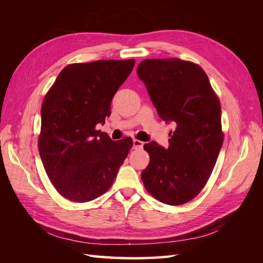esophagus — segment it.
<instances>
[{"label":"esophagus","instance_id":"obj_1","mask_svg":"<svg viewBox=\"0 0 263 263\" xmlns=\"http://www.w3.org/2000/svg\"><path fill=\"white\" fill-rule=\"evenodd\" d=\"M133 146L135 149H141L142 147H144V142L138 140V139H134L133 140Z\"/></svg>","mask_w":263,"mask_h":263}]
</instances>
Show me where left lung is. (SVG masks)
Listing matches in <instances>:
<instances>
[{
  "instance_id": "left-lung-1",
  "label": "left lung",
  "mask_w": 263,
  "mask_h": 263,
  "mask_svg": "<svg viewBox=\"0 0 263 263\" xmlns=\"http://www.w3.org/2000/svg\"><path fill=\"white\" fill-rule=\"evenodd\" d=\"M137 74L158 115L176 126L168 149L155 141L144 146L150 161L141 180L158 201L185 204L205 186L222 146L218 97L205 71L191 61L146 59Z\"/></svg>"
}]
</instances>
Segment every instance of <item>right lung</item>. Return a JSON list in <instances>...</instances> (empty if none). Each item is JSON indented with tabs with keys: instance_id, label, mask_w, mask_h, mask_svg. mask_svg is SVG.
Here are the masks:
<instances>
[{
	"instance_id": "1",
	"label": "right lung",
	"mask_w": 263,
	"mask_h": 263,
	"mask_svg": "<svg viewBox=\"0 0 263 263\" xmlns=\"http://www.w3.org/2000/svg\"><path fill=\"white\" fill-rule=\"evenodd\" d=\"M134 66V59L72 63L46 94L39 155L67 200L84 203L104 194L129 153L132 138L113 141L95 126L110 115V102Z\"/></svg>"
}]
</instances>
